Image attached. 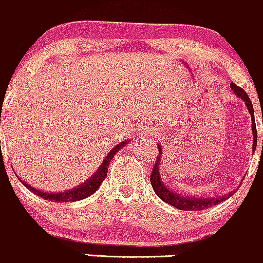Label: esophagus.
<instances>
[{
  "instance_id": "1",
  "label": "esophagus",
  "mask_w": 263,
  "mask_h": 263,
  "mask_svg": "<svg viewBox=\"0 0 263 263\" xmlns=\"http://www.w3.org/2000/svg\"><path fill=\"white\" fill-rule=\"evenodd\" d=\"M149 133H152V132H150L147 128H145V126H141V129L139 130L140 135H146V134H149Z\"/></svg>"
}]
</instances>
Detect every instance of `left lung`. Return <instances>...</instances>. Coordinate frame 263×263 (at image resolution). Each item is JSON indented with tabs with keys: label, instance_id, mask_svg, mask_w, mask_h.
<instances>
[{
	"label": "left lung",
	"instance_id": "left-lung-1",
	"mask_svg": "<svg viewBox=\"0 0 263 263\" xmlns=\"http://www.w3.org/2000/svg\"><path fill=\"white\" fill-rule=\"evenodd\" d=\"M231 89L236 93V96L238 98H241L246 104L247 109H249L250 114H251V120H252V133H253V152H255L256 146H257V129H256V123H255V116H253V107L252 103H251V99L247 96V93L245 92L242 88H240L238 85H236L235 83H231ZM159 147V156L158 160L153 167L152 174H150V182H152V186L154 189L155 194L163 200L164 202L169 203V205L174 206V208L179 209V210H184V211H201V210H206V209L211 208V206L217 205V203L225 201L226 199H229L230 196L234 195L235 190L232 193L227 194L225 196H220V197H211V199H206V197H189L185 195H181V194H178L176 191L171 190L166 186V185L163 184L161 181V176H160V171H159V164H160V155L163 153L161 150V146L158 144ZM262 147H263V140H262Z\"/></svg>",
	"mask_w": 263,
	"mask_h": 263
}]
</instances>
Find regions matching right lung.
I'll use <instances>...</instances> for the list:
<instances>
[{
  "mask_svg": "<svg viewBox=\"0 0 263 263\" xmlns=\"http://www.w3.org/2000/svg\"><path fill=\"white\" fill-rule=\"evenodd\" d=\"M125 144H126V141H124V143L119 144V145L114 146L113 149L110 150V153H108V155L105 156V159L103 160L102 165H100L99 169L96 171V174L92 175V178H89L87 181L83 182L82 185H79V186L74 187L73 190L62 191V193H43V191L37 190V189L29 186V185L26 184V182L21 181V179H20V181L22 182V184L25 185L28 190H31L32 193L36 194V195H38V196L43 197L44 200H48V201H53V202L79 201V200L85 199V197L92 195L93 193H96V191L98 190L100 185H102L103 180L107 178L109 163H110V160L113 159L114 154H116L118 150H119L123 145H125Z\"/></svg>",
  "mask_w": 263,
  "mask_h": 263,
  "instance_id": "add662e5",
  "label": "right lung"
}]
</instances>
